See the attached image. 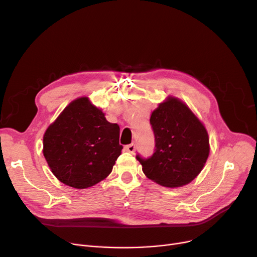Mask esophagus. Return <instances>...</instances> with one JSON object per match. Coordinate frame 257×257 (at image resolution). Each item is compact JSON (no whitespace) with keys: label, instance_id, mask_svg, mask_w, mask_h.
I'll list each match as a JSON object with an SVG mask.
<instances>
[{"label":"esophagus","instance_id":"esophagus-1","mask_svg":"<svg viewBox=\"0 0 257 257\" xmlns=\"http://www.w3.org/2000/svg\"><path fill=\"white\" fill-rule=\"evenodd\" d=\"M125 149H126V151L129 152V153H133L134 151H136V149H137V146H136V144L132 143V144H130V145H127V146L125 147Z\"/></svg>","mask_w":257,"mask_h":257}]
</instances>
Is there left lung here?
<instances>
[{
    "label": "left lung",
    "mask_w": 257,
    "mask_h": 257,
    "mask_svg": "<svg viewBox=\"0 0 257 257\" xmlns=\"http://www.w3.org/2000/svg\"><path fill=\"white\" fill-rule=\"evenodd\" d=\"M154 132L152 156L137 155L146 176L167 187L193 181L203 169L209 154L208 134L199 118L182 101L169 97L152 112Z\"/></svg>",
    "instance_id": "left-lung-1"
}]
</instances>
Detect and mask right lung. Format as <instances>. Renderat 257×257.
<instances>
[{
	"label": "right lung",
	"instance_id": "1",
	"mask_svg": "<svg viewBox=\"0 0 257 257\" xmlns=\"http://www.w3.org/2000/svg\"><path fill=\"white\" fill-rule=\"evenodd\" d=\"M119 127L105 118L88 98L67 105L44 136V156L57 179L75 188H87L112 171L123 146Z\"/></svg>",
	"mask_w": 257,
	"mask_h": 257
}]
</instances>
